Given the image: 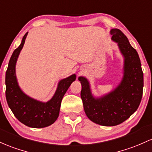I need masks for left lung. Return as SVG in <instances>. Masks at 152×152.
<instances>
[{
    "mask_svg": "<svg viewBox=\"0 0 152 152\" xmlns=\"http://www.w3.org/2000/svg\"><path fill=\"white\" fill-rule=\"evenodd\" d=\"M110 34L112 40L118 43L124 58L123 77L120 84L108 94L95 98L89 81L83 76L79 78L86 116L92 122L104 126H117L129 118L139 106L144 87V73L138 53L121 30L113 29Z\"/></svg>",
    "mask_w": 152,
    "mask_h": 152,
    "instance_id": "obj_1",
    "label": "left lung"
}]
</instances>
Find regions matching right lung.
Here are the masks:
<instances>
[{
	"label": "right lung",
	"mask_w": 152,
	"mask_h": 152,
	"mask_svg": "<svg viewBox=\"0 0 152 152\" xmlns=\"http://www.w3.org/2000/svg\"><path fill=\"white\" fill-rule=\"evenodd\" d=\"M28 32L23 37L21 45L10 58L6 73V97L8 107L18 120L31 128H45L55 123L59 115L62 99L71 83L76 80L73 74L59 81L56 93L47 102L37 101L25 94L20 89L16 76V63L24 46Z\"/></svg>",
	"instance_id": "obj_1"
}]
</instances>
